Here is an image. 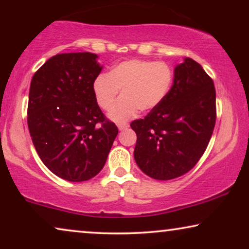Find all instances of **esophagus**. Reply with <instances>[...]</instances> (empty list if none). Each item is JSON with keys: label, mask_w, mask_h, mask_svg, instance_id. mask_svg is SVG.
<instances>
[{"label": "esophagus", "mask_w": 249, "mask_h": 249, "mask_svg": "<svg viewBox=\"0 0 249 249\" xmlns=\"http://www.w3.org/2000/svg\"><path fill=\"white\" fill-rule=\"evenodd\" d=\"M129 127V125L127 124H119L118 125V129L120 131H124V130H125V129H127Z\"/></svg>", "instance_id": "obj_1"}]
</instances>
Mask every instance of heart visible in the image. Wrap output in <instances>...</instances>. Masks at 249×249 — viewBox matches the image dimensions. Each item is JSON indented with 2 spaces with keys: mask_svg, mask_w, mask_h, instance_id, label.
Here are the masks:
<instances>
[{
  "mask_svg": "<svg viewBox=\"0 0 249 249\" xmlns=\"http://www.w3.org/2000/svg\"><path fill=\"white\" fill-rule=\"evenodd\" d=\"M173 81V71L168 64L148 60H128L102 73L93 83L97 104L107 110L122 89L123 96L108 111L115 124H124L138 111H152L168 95Z\"/></svg>",
  "mask_w": 249,
  "mask_h": 249,
  "instance_id": "heart-1",
  "label": "heart"
}]
</instances>
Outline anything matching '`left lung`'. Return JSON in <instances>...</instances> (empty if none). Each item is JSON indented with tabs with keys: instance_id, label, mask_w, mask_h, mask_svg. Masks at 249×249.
<instances>
[{
	"instance_id": "8db88e82",
	"label": "left lung",
	"mask_w": 249,
	"mask_h": 249,
	"mask_svg": "<svg viewBox=\"0 0 249 249\" xmlns=\"http://www.w3.org/2000/svg\"><path fill=\"white\" fill-rule=\"evenodd\" d=\"M215 119L213 80L199 63L185 57L176 66L173 85L162 103L145 119L131 122L139 169L156 180L185 175L205 152Z\"/></svg>"
}]
</instances>
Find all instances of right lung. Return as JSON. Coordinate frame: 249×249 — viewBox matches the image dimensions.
I'll use <instances>...</instances> for the list:
<instances>
[{"label":"right lung","mask_w":249,"mask_h":249,"mask_svg":"<svg viewBox=\"0 0 249 249\" xmlns=\"http://www.w3.org/2000/svg\"><path fill=\"white\" fill-rule=\"evenodd\" d=\"M94 53H62L34 74L28 128L46 168L68 181L89 180L103 169L118 135L95 100L93 83L103 69Z\"/></svg>","instance_id":"right-lung-1"}]
</instances>
